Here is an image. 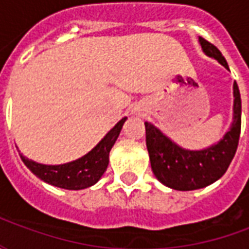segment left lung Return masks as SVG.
<instances>
[{
    "mask_svg": "<svg viewBox=\"0 0 249 249\" xmlns=\"http://www.w3.org/2000/svg\"><path fill=\"white\" fill-rule=\"evenodd\" d=\"M201 49L208 57L230 69L221 52L211 42L198 37ZM241 129V98L233 82V119L223 139L208 148L192 151L178 145L151 123H145L146 148L152 171L164 185L176 191H195L217 181L235 156Z\"/></svg>",
    "mask_w": 249,
    "mask_h": 249,
    "instance_id": "left-lung-1",
    "label": "left lung"
}]
</instances>
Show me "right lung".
I'll return each mask as SVG.
<instances>
[{"mask_svg":"<svg viewBox=\"0 0 249 249\" xmlns=\"http://www.w3.org/2000/svg\"><path fill=\"white\" fill-rule=\"evenodd\" d=\"M125 121L126 117L120 120L92 151L74 161L60 165H46L30 160L22 153H19V156L25 165L29 168L30 172L42 181L69 191L85 189L97 183L107 171L109 164V152L117 140Z\"/></svg>","mask_w":249,"mask_h":249,"instance_id":"obj_1","label":"right lung"}]
</instances>
